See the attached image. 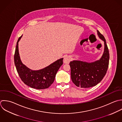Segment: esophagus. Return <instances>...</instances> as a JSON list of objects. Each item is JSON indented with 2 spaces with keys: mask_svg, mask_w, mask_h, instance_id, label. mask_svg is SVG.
Masks as SVG:
<instances>
[{
  "mask_svg": "<svg viewBox=\"0 0 122 122\" xmlns=\"http://www.w3.org/2000/svg\"><path fill=\"white\" fill-rule=\"evenodd\" d=\"M64 63L65 64H69L70 61V57L69 56H66L64 58Z\"/></svg>",
  "mask_w": 122,
  "mask_h": 122,
  "instance_id": "1",
  "label": "esophagus"
}]
</instances>
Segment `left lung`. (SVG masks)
I'll return each mask as SVG.
<instances>
[{
  "mask_svg": "<svg viewBox=\"0 0 122 122\" xmlns=\"http://www.w3.org/2000/svg\"><path fill=\"white\" fill-rule=\"evenodd\" d=\"M99 37L104 42V52L99 60L89 63L73 60L69 63L71 77L74 84L81 88H89L100 83L106 75L109 65V53L106 39L98 30Z\"/></svg>",
  "mask_w": 122,
  "mask_h": 122,
  "instance_id": "left-lung-1",
  "label": "left lung"
}]
</instances>
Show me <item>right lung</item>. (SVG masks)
<instances>
[{"instance_id": "1", "label": "right lung", "mask_w": 122, "mask_h": 122, "mask_svg": "<svg viewBox=\"0 0 122 122\" xmlns=\"http://www.w3.org/2000/svg\"><path fill=\"white\" fill-rule=\"evenodd\" d=\"M22 36V35L17 40L14 55L15 65L21 79L25 85L33 88L44 89L48 88L54 82L57 72L63 64V58L40 70L29 69L22 63L19 56L18 42Z\"/></svg>"}]
</instances>
